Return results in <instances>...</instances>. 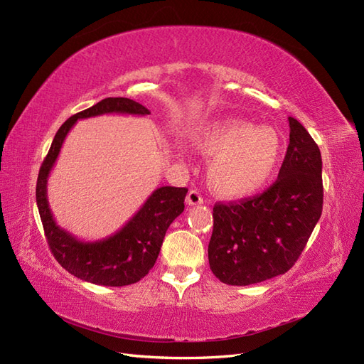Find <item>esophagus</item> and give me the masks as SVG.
Returning <instances> with one entry per match:
<instances>
[{
	"mask_svg": "<svg viewBox=\"0 0 364 364\" xmlns=\"http://www.w3.org/2000/svg\"><path fill=\"white\" fill-rule=\"evenodd\" d=\"M186 203H188L190 206H194V205H202L203 203V199L199 191L196 190H191L188 194H186Z\"/></svg>",
	"mask_w": 364,
	"mask_h": 364,
	"instance_id": "1",
	"label": "esophagus"
}]
</instances>
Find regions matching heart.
Masks as SVG:
<instances>
[{
	"instance_id": "obj_1",
	"label": "heart",
	"mask_w": 364,
	"mask_h": 364,
	"mask_svg": "<svg viewBox=\"0 0 364 364\" xmlns=\"http://www.w3.org/2000/svg\"><path fill=\"white\" fill-rule=\"evenodd\" d=\"M194 146L211 158L206 181L225 199H241L259 191L272 179L282 155V141L274 129L229 118L209 124L194 136Z\"/></svg>"
}]
</instances>
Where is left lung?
<instances>
[{
	"mask_svg": "<svg viewBox=\"0 0 364 364\" xmlns=\"http://www.w3.org/2000/svg\"><path fill=\"white\" fill-rule=\"evenodd\" d=\"M290 144L278 179L264 193L215 203L208 259L228 285H250L289 272L322 215L321 150L289 117Z\"/></svg>",
	"mask_w": 364,
	"mask_h": 364,
	"instance_id": "obj_1",
	"label": "left lung"
}]
</instances>
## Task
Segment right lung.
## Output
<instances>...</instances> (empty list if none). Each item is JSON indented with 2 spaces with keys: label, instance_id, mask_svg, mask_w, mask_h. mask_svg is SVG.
<instances>
[{
  "label": "right lung",
  "instance_id": "right-lung-1",
  "mask_svg": "<svg viewBox=\"0 0 364 364\" xmlns=\"http://www.w3.org/2000/svg\"><path fill=\"white\" fill-rule=\"evenodd\" d=\"M103 114L149 115L150 111L130 98L109 97L65 121L41 165L36 203L50 250L65 270L86 282L123 287L138 282L155 266L165 232L173 220L182 214L188 190L161 186L151 193L139 211L118 232L103 240L80 241L62 229L53 218L48 206L47 182L50 171L75 121Z\"/></svg>",
  "mask_w": 364,
  "mask_h": 364
}]
</instances>
